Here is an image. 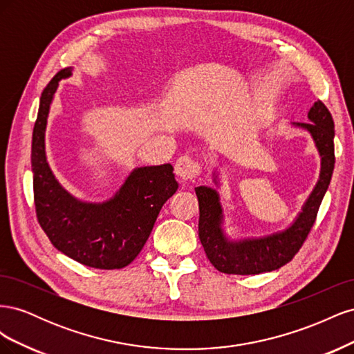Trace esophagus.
<instances>
[{"mask_svg": "<svg viewBox=\"0 0 354 354\" xmlns=\"http://www.w3.org/2000/svg\"><path fill=\"white\" fill-rule=\"evenodd\" d=\"M174 171L181 181H194L201 173V165L190 156H181L177 159Z\"/></svg>", "mask_w": 354, "mask_h": 354, "instance_id": "esophagus-1", "label": "esophagus"}]
</instances>
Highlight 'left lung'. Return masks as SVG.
I'll return each mask as SVG.
<instances>
[{
  "label": "left lung",
  "mask_w": 354,
  "mask_h": 354,
  "mask_svg": "<svg viewBox=\"0 0 354 354\" xmlns=\"http://www.w3.org/2000/svg\"><path fill=\"white\" fill-rule=\"evenodd\" d=\"M310 122H297L313 137L320 155V176L312 194L288 229L261 238L230 241L223 230V208L216 189H195L199 202V239L208 260L221 273L259 274L279 269L294 259L312 230L334 171V120L326 106L317 100L308 111ZM214 181L218 183L214 173Z\"/></svg>",
  "instance_id": "1"
}]
</instances>
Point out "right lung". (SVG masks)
Listing matches in <instances>:
<instances>
[{
	"mask_svg": "<svg viewBox=\"0 0 354 354\" xmlns=\"http://www.w3.org/2000/svg\"><path fill=\"white\" fill-rule=\"evenodd\" d=\"M62 69L44 88L32 134L34 199L39 226L50 242L72 260L94 269L113 270L130 264L142 251L164 203L176 194L173 165L133 169L116 194L104 202H82L62 187L47 162L46 128Z\"/></svg>",
	"mask_w": 354,
	"mask_h": 354,
	"instance_id": "1",
	"label": "right lung"
}]
</instances>
